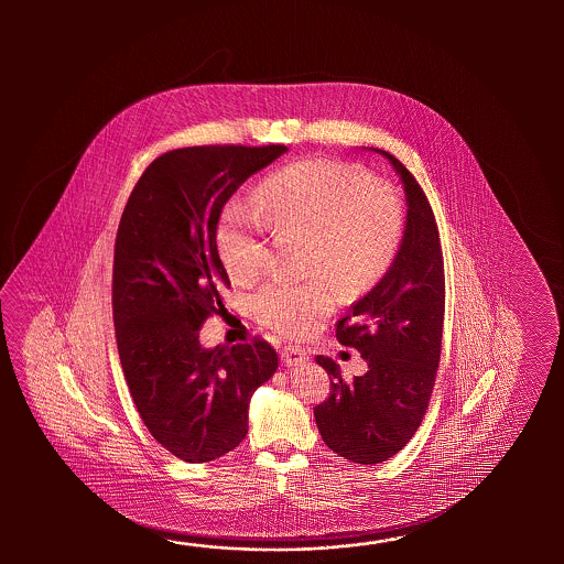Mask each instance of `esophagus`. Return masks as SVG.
Returning <instances> with one entry per match:
<instances>
[{
    "label": "esophagus",
    "mask_w": 564,
    "mask_h": 564,
    "mask_svg": "<svg viewBox=\"0 0 564 564\" xmlns=\"http://www.w3.org/2000/svg\"><path fill=\"white\" fill-rule=\"evenodd\" d=\"M282 360L288 367H296L308 360V355L300 347H284L282 348Z\"/></svg>",
    "instance_id": "34e87169"
}]
</instances>
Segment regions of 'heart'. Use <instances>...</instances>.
Instances as JSON below:
<instances>
[{"label": "heart", "mask_w": 564, "mask_h": 564, "mask_svg": "<svg viewBox=\"0 0 564 564\" xmlns=\"http://www.w3.org/2000/svg\"><path fill=\"white\" fill-rule=\"evenodd\" d=\"M308 236L311 280L274 278L258 288L252 311L265 328L304 335L333 311L336 282L369 286L393 262L405 228V205L395 187L372 180L357 163L306 159L268 177L256 199H231L216 226L217 253L229 276L248 282L268 258V234Z\"/></svg>", "instance_id": "obj_1"}]
</instances>
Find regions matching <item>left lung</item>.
<instances>
[{
	"instance_id": "1",
	"label": "left lung",
	"mask_w": 564,
	"mask_h": 564,
	"mask_svg": "<svg viewBox=\"0 0 564 564\" xmlns=\"http://www.w3.org/2000/svg\"><path fill=\"white\" fill-rule=\"evenodd\" d=\"M395 169L408 221L393 264L336 324V338L357 348L369 371L345 381L335 360L316 362L330 395L314 408L324 444L348 462L372 466L401 452L430 405L442 355L445 278L440 231L420 183L397 156L372 149Z\"/></svg>"
}]
</instances>
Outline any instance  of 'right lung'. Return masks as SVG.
<instances>
[{"label":"right lung","mask_w":564,"mask_h":564,"mask_svg":"<svg viewBox=\"0 0 564 564\" xmlns=\"http://www.w3.org/2000/svg\"><path fill=\"white\" fill-rule=\"evenodd\" d=\"M284 144L185 147L156 156L120 217L112 318L120 365L147 430L173 456L204 464L248 433L253 391L278 369L262 338L199 343L229 288L216 226L241 183L284 155Z\"/></svg>","instance_id":"1"}]
</instances>
